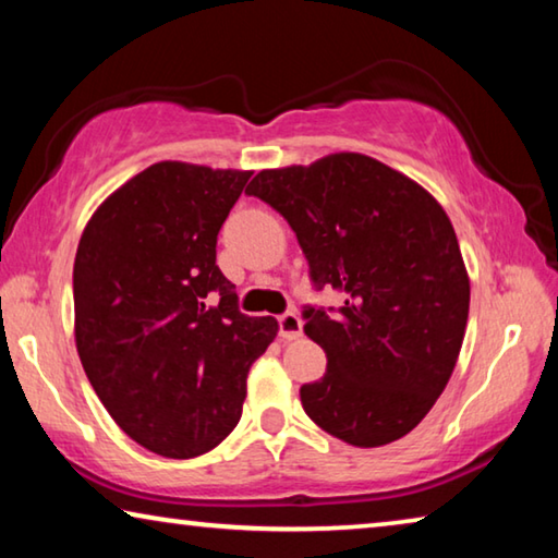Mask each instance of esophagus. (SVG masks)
<instances>
[{
  "mask_svg": "<svg viewBox=\"0 0 558 558\" xmlns=\"http://www.w3.org/2000/svg\"><path fill=\"white\" fill-rule=\"evenodd\" d=\"M278 335L282 340H298L303 335V320L298 313H282L278 317Z\"/></svg>",
  "mask_w": 558,
  "mask_h": 558,
  "instance_id": "esophagus-1",
  "label": "esophagus"
}]
</instances>
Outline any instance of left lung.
Instances as JSON below:
<instances>
[{
	"label": "left lung",
	"instance_id": "1",
	"mask_svg": "<svg viewBox=\"0 0 558 558\" xmlns=\"http://www.w3.org/2000/svg\"><path fill=\"white\" fill-rule=\"evenodd\" d=\"M288 220L315 290L344 305L303 307L327 355L300 402L352 447H383L424 420L462 350L470 278L445 208L395 168L362 154L260 171L245 189Z\"/></svg>",
	"mask_w": 558,
	"mask_h": 558
}]
</instances>
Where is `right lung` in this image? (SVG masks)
Returning <instances> with one entry per match:
<instances>
[{"label": "right lung", "instance_id": "add662e5", "mask_svg": "<svg viewBox=\"0 0 558 558\" xmlns=\"http://www.w3.org/2000/svg\"><path fill=\"white\" fill-rule=\"evenodd\" d=\"M251 171L161 161L123 183L74 260L76 350L113 422L171 459L210 452L241 420L247 369L278 332L238 311L218 231Z\"/></svg>", "mask_w": 558, "mask_h": 558}]
</instances>
